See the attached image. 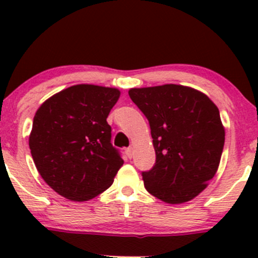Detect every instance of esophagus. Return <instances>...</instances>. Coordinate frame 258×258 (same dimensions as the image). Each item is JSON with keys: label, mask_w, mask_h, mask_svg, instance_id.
Listing matches in <instances>:
<instances>
[{"label": "esophagus", "mask_w": 258, "mask_h": 258, "mask_svg": "<svg viewBox=\"0 0 258 258\" xmlns=\"http://www.w3.org/2000/svg\"><path fill=\"white\" fill-rule=\"evenodd\" d=\"M124 153H126L127 157L132 158V156H134V150H132V147H127L126 150H124Z\"/></svg>", "instance_id": "1"}]
</instances>
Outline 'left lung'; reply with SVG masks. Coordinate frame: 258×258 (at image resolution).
Wrapping results in <instances>:
<instances>
[{"label":"left lung","mask_w":258,"mask_h":258,"mask_svg":"<svg viewBox=\"0 0 258 258\" xmlns=\"http://www.w3.org/2000/svg\"><path fill=\"white\" fill-rule=\"evenodd\" d=\"M128 95L148 119L156 162L142 177L167 204L196 197L213 178L225 145L220 111L206 95L179 85L132 88Z\"/></svg>","instance_id":"8db88e82"}]
</instances>
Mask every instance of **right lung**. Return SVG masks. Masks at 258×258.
<instances>
[{
  "label": "right lung",
  "instance_id": "1",
  "mask_svg": "<svg viewBox=\"0 0 258 258\" xmlns=\"http://www.w3.org/2000/svg\"><path fill=\"white\" fill-rule=\"evenodd\" d=\"M118 97L117 88L76 85L36 112L31 155L41 177L61 196L87 201L112 184L123 160L106 119Z\"/></svg>",
  "mask_w": 258,
  "mask_h": 258
}]
</instances>
